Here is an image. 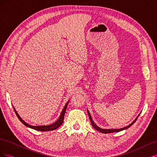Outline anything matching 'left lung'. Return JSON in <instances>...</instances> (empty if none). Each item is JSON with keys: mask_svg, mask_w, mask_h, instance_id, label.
<instances>
[{"mask_svg": "<svg viewBox=\"0 0 157 157\" xmlns=\"http://www.w3.org/2000/svg\"><path fill=\"white\" fill-rule=\"evenodd\" d=\"M88 111V115H89V118H90V122H91L92 125V126L94 127V128H95V129L99 131V132H101V133H103V134H108V133H113V132H118L122 131V130H126V129H127V128L130 127L133 124H134V123L136 121L137 117H137L136 118V119L134 120V121H133L130 125H128V126H126V127H124V128H121V129H102V128H100L99 127H98L97 125H96V124H95V123H94V121H93V120H92V117H91V115H90V114L89 111Z\"/></svg>", "mask_w": 157, "mask_h": 157, "instance_id": "8db88e82", "label": "left lung"}]
</instances>
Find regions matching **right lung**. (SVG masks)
<instances>
[{"instance_id": "add662e5", "label": "right lung", "mask_w": 157, "mask_h": 157, "mask_svg": "<svg viewBox=\"0 0 157 157\" xmlns=\"http://www.w3.org/2000/svg\"><path fill=\"white\" fill-rule=\"evenodd\" d=\"M69 101L67 103H66V105H65L62 112H61V115H60L59 118H58V120L56 122H55L54 123H53V124H50V125H47V126H31L30 124H28L27 123H26L24 121L21 119V118L20 116H19L18 113L16 111V109H14L13 107L14 111H15L17 118H19V120H20L25 126H26L27 127H29L30 128H32V129H34L35 130L42 131V132H48V131L56 130V129H57V128H58L61 124H62V123L63 122V119H64V116H65V111H66V109H67Z\"/></svg>"}]
</instances>
